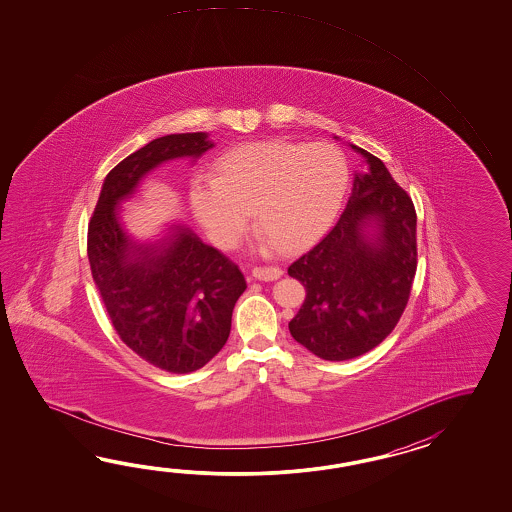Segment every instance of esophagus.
<instances>
[{
    "instance_id": "esophagus-1",
    "label": "esophagus",
    "mask_w": 512,
    "mask_h": 512,
    "mask_svg": "<svg viewBox=\"0 0 512 512\" xmlns=\"http://www.w3.org/2000/svg\"><path fill=\"white\" fill-rule=\"evenodd\" d=\"M283 271L280 267H254L252 276L260 282H274L282 276Z\"/></svg>"
}]
</instances>
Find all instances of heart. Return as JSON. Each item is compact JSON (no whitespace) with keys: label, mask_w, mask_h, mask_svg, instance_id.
<instances>
[{"label":"heart","mask_w":512,"mask_h":512,"mask_svg":"<svg viewBox=\"0 0 512 512\" xmlns=\"http://www.w3.org/2000/svg\"><path fill=\"white\" fill-rule=\"evenodd\" d=\"M214 170L192 177L188 199L219 249L240 241L252 210L258 249L305 251L333 227L351 185L346 153L326 141L245 142L221 153Z\"/></svg>","instance_id":"obj_1"}]
</instances>
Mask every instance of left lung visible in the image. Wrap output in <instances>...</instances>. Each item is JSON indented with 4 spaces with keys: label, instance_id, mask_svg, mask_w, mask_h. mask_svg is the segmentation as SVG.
<instances>
[{
    "label": "left lung",
    "instance_id": "1",
    "mask_svg": "<svg viewBox=\"0 0 512 512\" xmlns=\"http://www.w3.org/2000/svg\"><path fill=\"white\" fill-rule=\"evenodd\" d=\"M364 157L348 207L324 240L287 269L305 300L289 322L296 342L324 360L368 353L401 320L417 271V216L412 197L379 157Z\"/></svg>",
    "mask_w": 512,
    "mask_h": 512
}]
</instances>
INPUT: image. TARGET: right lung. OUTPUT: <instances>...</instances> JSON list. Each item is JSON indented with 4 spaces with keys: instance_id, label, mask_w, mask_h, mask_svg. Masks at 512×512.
Instances as JSON below:
<instances>
[{
    "instance_id": "add662e5",
    "label": "right lung",
    "mask_w": 512,
    "mask_h": 512,
    "mask_svg": "<svg viewBox=\"0 0 512 512\" xmlns=\"http://www.w3.org/2000/svg\"><path fill=\"white\" fill-rule=\"evenodd\" d=\"M212 146L201 131L148 142L109 172L87 225L91 276L111 326L135 355L168 373L199 370L218 355L247 283L238 265L181 221L135 232L122 203L155 166L196 161Z\"/></svg>"
}]
</instances>
